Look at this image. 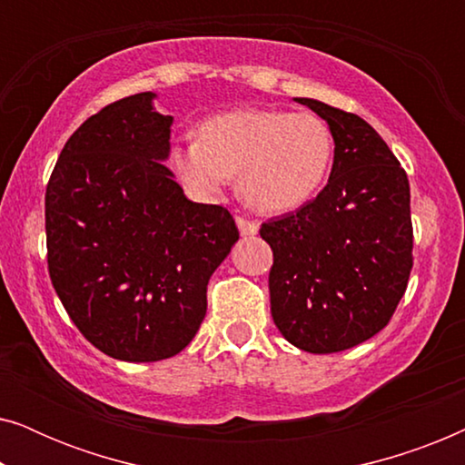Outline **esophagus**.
I'll return each mask as SVG.
<instances>
[{
	"mask_svg": "<svg viewBox=\"0 0 465 465\" xmlns=\"http://www.w3.org/2000/svg\"><path fill=\"white\" fill-rule=\"evenodd\" d=\"M237 226H239V232L243 234V237H253V234L258 232V224L252 220H245V218H237Z\"/></svg>",
	"mask_w": 465,
	"mask_h": 465,
	"instance_id": "34e87169",
	"label": "esophagus"
}]
</instances>
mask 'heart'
<instances>
[{
  "instance_id": "heart-1",
  "label": "heart",
  "mask_w": 465,
  "mask_h": 465,
  "mask_svg": "<svg viewBox=\"0 0 465 465\" xmlns=\"http://www.w3.org/2000/svg\"><path fill=\"white\" fill-rule=\"evenodd\" d=\"M332 154V133L315 114L253 107L207 118L199 139L173 143L171 167L194 199H215L239 175L247 205L285 213L320 190Z\"/></svg>"
}]
</instances>
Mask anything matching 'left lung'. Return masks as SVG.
I'll return each instance as SVG.
<instances>
[{
  "label": "left lung",
  "mask_w": 465,
  "mask_h": 465,
  "mask_svg": "<svg viewBox=\"0 0 465 465\" xmlns=\"http://www.w3.org/2000/svg\"><path fill=\"white\" fill-rule=\"evenodd\" d=\"M328 123L334 163L326 188L294 213L264 222L271 315L292 345L336 353L381 332L412 269L409 177L355 114L296 97Z\"/></svg>",
  "instance_id": "8db88e82"
}]
</instances>
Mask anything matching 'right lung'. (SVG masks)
Returning a JSON list of instances; mask_svg holds the SVG:
<instances>
[{"label": "right lung", "mask_w": 465, "mask_h": 465, "mask_svg": "<svg viewBox=\"0 0 465 465\" xmlns=\"http://www.w3.org/2000/svg\"><path fill=\"white\" fill-rule=\"evenodd\" d=\"M156 93L104 107L67 139L46 188L48 271L67 315L123 361L180 353L239 241L232 215L186 199L164 167L173 116Z\"/></svg>", "instance_id": "obj_1"}]
</instances>
